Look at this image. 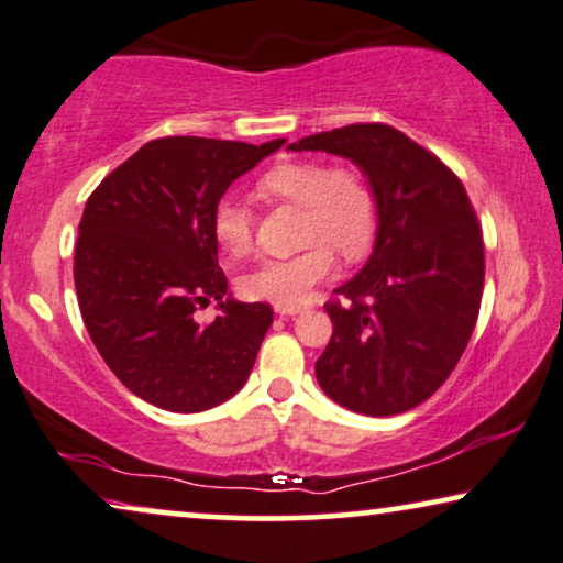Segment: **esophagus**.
<instances>
[{"instance_id":"1","label":"esophagus","mask_w":563,"mask_h":563,"mask_svg":"<svg viewBox=\"0 0 563 563\" xmlns=\"http://www.w3.org/2000/svg\"><path fill=\"white\" fill-rule=\"evenodd\" d=\"M275 311L280 317H296L301 314V311H306L303 303H275Z\"/></svg>"}]
</instances>
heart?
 I'll return each instance as SVG.
<instances>
[{
  "mask_svg": "<svg viewBox=\"0 0 563 563\" xmlns=\"http://www.w3.org/2000/svg\"><path fill=\"white\" fill-rule=\"evenodd\" d=\"M260 191L303 210V252L265 260L241 275L239 290L254 301L301 303L317 283L332 275L338 249L345 260L372 252L379 233V199L361 170L327 168L319 161L277 163L260 179ZM212 239L229 257H246L254 246V216L239 197L218 199L210 218Z\"/></svg>",
  "mask_w": 563,
  "mask_h": 563,
  "instance_id": "b5f03b06",
  "label": "heart"
}]
</instances>
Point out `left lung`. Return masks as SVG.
Returning <instances> with one entry per match:
<instances>
[{
    "instance_id": "obj_1",
    "label": "left lung",
    "mask_w": 563,
    "mask_h": 563,
    "mask_svg": "<svg viewBox=\"0 0 563 563\" xmlns=\"http://www.w3.org/2000/svg\"><path fill=\"white\" fill-rule=\"evenodd\" d=\"M288 151L343 155L379 199L372 257L324 303L334 330L317 361L319 387L364 416L416 408L446 382L478 322L486 262L467 191L387 124L319 132Z\"/></svg>"
}]
</instances>
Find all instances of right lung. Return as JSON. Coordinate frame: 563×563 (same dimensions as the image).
Wrapping results in <instances>:
<instances>
[{"label": "right lung", "instance_id": "right-lung-1", "mask_svg": "<svg viewBox=\"0 0 563 563\" xmlns=\"http://www.w3.org/2000/svg\"><path fill=\"white\" fill-rule=\"evenodd\" d=\"M283 142H145L85 202L75 246L82 322L117 379L155 408H216L252 374L273 309L225 296L210 218ZM210 300L221 314L199 325L196 309Z\"/></svg>", "mask_w": 563, "mask_h": 563}]
</instances>
